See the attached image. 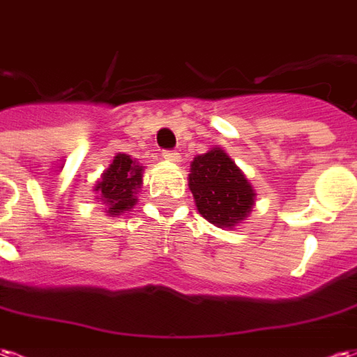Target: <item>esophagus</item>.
<instances>
[{
  "label": "esophagus",
  "mask_w": 357,
  "mask_h": 357,
  "mask_svg": "<svg viewBox=\"0 0 357 357\" xmlns=\"http://www.w3.org/2000/svg\"><path fill=\"white\" fill-rule=\"evenodd\" d=\"M161 155H163V160L173 161V163H178V161H181V153L173 152V150H163Z\"/></svg>",
  "instance_id": "34e87169"
}]
</instances>
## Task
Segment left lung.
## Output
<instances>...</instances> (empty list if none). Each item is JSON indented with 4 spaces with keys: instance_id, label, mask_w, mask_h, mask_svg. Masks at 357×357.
<instances>
[{
    "instance_id": "left-lung-1",
    "label": "left lung",
    "mask_w": 357,
    "mask_h": 357,
    "mask_svg": "<svg viewBox=\"0 0 357 357\" xmlns=\"http://www.w3.org/2000/svg\"><path fill=\"white\" fill-rule=\"evenodd\" d=\"M188 186L199 215L218 228H236L253 211V186L222 148L213 146L194 158Z\"/></svg>"
}]
</instances>
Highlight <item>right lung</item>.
I'll return each instance as SVG.
<instances>
[{
	"label": "right lung",
	"instance_id": "add662e5",
	"mask_svg": "<svg viewBox=\"0 0 357 357\" xmlns=\"http://www.w3.org/2000/svg\"><path fill=\"white\" fill-rule=\"evenodd\" d=\"M142 175L144 167L131 155L121 152L114 155L108 169H104L95 184L96 199L102 202L104 213H108V217H119L137 205Z\"/></svg>",
	"mask_w": 357,
	"mask_h": 357
}]
</instances>
